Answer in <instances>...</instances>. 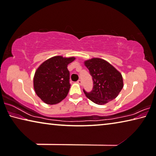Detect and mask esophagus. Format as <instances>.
I'll list each match as a JSON object with an SVG mask.
<instances>
[{
  "label": "esophagus",
  "mask_w": 156,
  "mask_h": 156,
  "mask_svg": "<svg viewBox=\"0 0 156 156\" xmlns=\"http://www.w3.org/2000/svg\"><path fill=\"white\" fill-rule=\"evenodd\" d=\"M77 83H79V84L81 85V84H82V81H81V80H79L77 81Z\"/></svg>",
  "instance_id": "1"
}]
</instances>
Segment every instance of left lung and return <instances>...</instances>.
I'll return each mask as SVG.
<instances>
[{
    "label": "left lung",
    "instance_id": "left-lung-1",
    "mask_svg": "<svg viewBox=\"0 0 156 156\" xmlns=\"http://www.w3.org/2000/svg\"><path fill=\"white\" fill-rule=\"evenodd\" d=\"M92 76L93 87L90 92L83 93L97 105H104L115 99L123 87L121 74L105 60L93 58L84 62Z\"/></svg>",
    "mask_w": 156,
    "mask_h": 156
}]
</instances>
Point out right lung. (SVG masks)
<instances>
[{"label":"right lung","instance_id":"add662e5","mask_svg":"<svg viewBox=\"0 0 156 156\" xmlns=\"http://www.w3.org/2000/svg\"><path fill=\"white\" fill-rule=\"evenodd\" d=\"M75 59V57L54 56L37 69L33 86L37 96L46 104H57L67 96L70 88L68 65Z\"/></svg>","mask_w":156,"mask_h":156}]
</instances>
